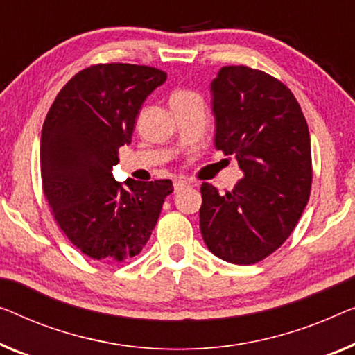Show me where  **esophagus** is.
Segmentation results:
<instances>
[{
	"label": "esophagus",
	"mask_w": 355,
	"mask_h": 355,
	"mask_svg": "<svg viewBox=\"0 0 355 355\" xmlns=\"http://www.w3.org/2000/svg\"><path fill=\"white\" fill-rule=\"evenodd\" d=\"M184 188H189L188 182H183V180H175V183H173V189H175V193H180Z\"/></svg>",
	"instance_id": "1"
}]
</instances>
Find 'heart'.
Here are the masks:
<instances>
[{"instance_id": "1", "label": "heart", "mask_w": 355, "mask_h": 355, "mask_svg": "<svg viewBox=\"0 0 355 355\" xmlns=\"http://www.w3.org/2000/svg\"><path fill=\"white\" fill-rule=\"evenodd\" d=\"M182 94H189V92H184V91H180V92H175L173 95H182Z\"/></svg>"}]
</instances>
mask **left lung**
Instances as JSON below:
<instances>
[{
  "label": "left lung",
  "mask_w": 355,
  "mask_h": 355,
  "mask_svg": "<svg viewBox=\"0 0 355 355\" xmlns=\"http://www.w3.org/2000/svg\"><path fill=\"white\" fill-rule=\"evenodd\" d=\"M215 148L244 172L232 191L202 183L199 226L221 260L253 264L292 234L313 183L311 139L292 91L268 73L223 67L210 84Z\"/></svg>",
  "instance_id": "1"
}]
</instances>
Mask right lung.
<instances>
[{
  "instance_id": "obj_1",
  "label": "right lung",
  "mask_w": 355,
  "mask_h": 355,
  "mask_svg": "<svg viewBox=\"0 0 355 355\" xmlns=\"http://www.w3.org/2000/svg\"><path fill=\"white\" fill-rule=\"evenodd\" d=\"M166 79L146 65L84 68L57 94L42 124V191L60 230L92 260L139 255L173 191L171 180L119 183L111 173L141 105Z\"/></svg>"
}]
</instances>
